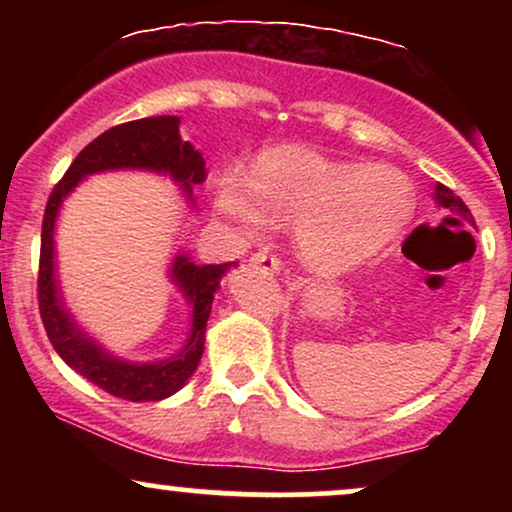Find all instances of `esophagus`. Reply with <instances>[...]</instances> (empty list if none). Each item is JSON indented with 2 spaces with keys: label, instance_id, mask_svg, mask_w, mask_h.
Here are the masks:
<instances>
[{
  "label": "esophagus",
  "instance_id": "1",
  "mask_svg": "<svg viewBox=\"0 0 512 512\" xmlns=\"http://www.w3.org/2000/svg\"><path fill=\"white\" fill-rule=\"evenodd\" d=\"M250 264L252 267L262 269V272H267V274H279V269H281L279 257L272 255V252H267V250L255 252V255L250 257Z\"/></svg>",
  "mask_w": 512,
  "mask_h": 512
}]
</instances>
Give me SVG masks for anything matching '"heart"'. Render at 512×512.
<instances>
[{"instance_id": "1", "label": "heart", "mask_w": 512, "mask_h": 512, "mask_svg": "<svg viewBox=\"0 0 512 512\" xmlns=\"http://www.w3.org/2000/svg\"><path fill=\"white\" fill-rule=\"evenodd\" d=\"M211 202L245 233L296 226V245L320 272L368 260L395 240L414 214V187L390 166L337 163L310 149L262 154L250 175L226 168Z\"/></svg>"}]
</instances>
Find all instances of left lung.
<instances>
[{"instance_id": "left-lung-1", "label": "left lung", "mask_w": 512, "mask_h": 512, "mask_svg": "<svg viewBox=\"0 0 512 512\" xmlns=\"http://www.w3.org/2000/svg\"><path fill=\"white\" fill-rule=\"evenodd\" d=\"M436 202L443 209H448L455 216H460V219L474 223V216H472V211L467 209V204H464L457 195H452V190H448L445 185H436Z\"/></svg>"}]
</instances>
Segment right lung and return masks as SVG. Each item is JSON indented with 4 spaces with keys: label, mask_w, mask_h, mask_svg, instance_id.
I'll return each mask as SVG.
<instances>
[{
    "label": "right lung",
    "mask_w": 512,
    "mask_h": 512,
    "mask_svg": "<svg viewBox=\"0 0 512 512\" xmlns=\"http://www.w3.org/2000/svg\"><path fill=\"white\" fill-rule=\"evenodd\" d=\"M142 168L168 173L185 195L192 199V187L204 182V158L190 142H182L180 120L173 115L144 117L125 125L110 127L101 137L74 158L64 178L57 182L48 199L43 216V236H40V269H38V305L50 344L69 368L84 375L93 385L110 395L129 402H158L178 392L199 366L204 351V330L211 313V301L219 289L223 274L236 262L199 264L187 255H178L170 269L175 286L185 293L192 305V332L180 354L156 363H132L110 356L103 346L81 332L64 308L55 276V221L60 214L62 199L79 185L86 175L101 170Z\"/></svg>",
    "instance_id": "add662e5"
}]
</instances>
